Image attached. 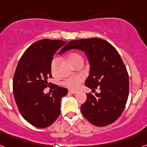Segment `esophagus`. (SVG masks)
<instances>
[{
    "label": "esophagus",
    "instance_id": "1",
    "mask_svg": "<svg viewBox=\"0 0 147 147\" xmlns=\"http://www.w3.org/2000/svg\"><path fill=\"white\" fill-rule=\"evenodd\" d=\"M69 93H73V94H75V93H77V91H76V90H70Z\"/></svg>",
    "mask_w": 147,
    "mask_h": 147
}]
</instances>
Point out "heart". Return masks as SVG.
I'll return each mask as SVG.
<instances>
[{
  "label": "heart",
  "instance_id": "obj_1",
  "mask_svg": "<svg viewBox=\"0 0 147 147\" xmlns=\"http://www.w3.org/2000/svg\"><path fill=\"white\" fill-rule=\"evenodd\" d=\"M67 60H68V62L71 65H73L75 62H78V61H83V59L82 57V56L80 54H77V53H71L68 55V57H67ZM57 62L58 58H54L52 60V62H51V72L53 74L55 72L56 66H57ZM82 76H74V77L68 78V79L65 80L63 82V85L65 87H67V88H70V89H76V88H78V87L80 86V82L82 81Z\"/></svg>",
  "mask_w": 147,
  "mask_h": 147
}]
</instances>
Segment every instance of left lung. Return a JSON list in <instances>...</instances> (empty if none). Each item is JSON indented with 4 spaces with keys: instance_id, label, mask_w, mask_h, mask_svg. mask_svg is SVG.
<instances>
[{
    "instance_id": "8db88e82",
    "label": "left lung",
    "mask_w": 147,
    "mask_h": 147,
    "mask_svg": "<svg viewBox=\"0 0 147 147\" xmlns=\"http://www.w3.org/2000/svg\"><path fill=\"white\" fill-rule=\"evenodd\" d=\"M71 49L85 52L90 63L85 85L101 90L95 95L87 93L82 113L97 127L112 124L121 115L129 95V76L119 52L106 40L91 38L71 40L59 54Z\"/></svg>"
}]
</instances>
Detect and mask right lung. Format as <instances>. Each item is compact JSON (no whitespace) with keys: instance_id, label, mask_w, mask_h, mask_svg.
Instances as JSON below:
<instances>
[{"instance_id":"obj_1","label":"right lung","mask_w":147,"mask_h":147,"mask_svg":"<svg viewBox=\"0 0 147 147\" xmlns=\"http://www.w3.org/2000/svg\"><path fill=\"white\" fill-rule=\"evenodd\" d=\"M67 43L60 40L43 39L26 49L20 59L13 78V93L18 110L23 119L38 128H45L60 114L61 98L67 90L55 85L52 95L43 90L51 83V64L53 55Z\"/></svg>"}]
</instances>
